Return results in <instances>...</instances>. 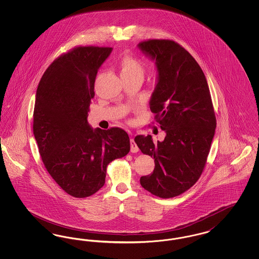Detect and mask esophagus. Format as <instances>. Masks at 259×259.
I'll list each match as a JSON object with an SVG mask.
<instances>
[{"label": "esophagus", "instance_id": "1", "mask_svg": "<svg viewBox=\"0 0 259 259\" xmlns=\"http://www.w3.org/2000/svg\"><path fill=\"white\" fill-rule=\"evenodd\" d=\"M130 146H131V152H138L139 151V148H138V146L136 145L135 141H134V139H131L130 140Z\"/></svg>", "mask_w": 259, "mask_h": 259}]
</instances>
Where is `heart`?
Instances as JSON below:
<instances>
[{
  "label": "heart",
  "instance_id": "obj_1",
  "mask_svg": "<svg viewBox=\"0 0 259 259\" xmlns=\"http://www.w3.org/2000/svg\"><path fill=\"white\" fill-rule=\"evenodd\" d=\"M121 74H140L143 75L145 68L143 64L132 57H125L121 62Z\"/></svg>",
  "mask_w": 259,
  "mask_h": 259
}]
</instances>
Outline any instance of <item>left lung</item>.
<instances>
[{"label":"left lung","instance_id":"1","mask_svg":"<svg viewBox=\"0 0 259 259\" xmlns=\"http://www.w3.org/2000/svg\"><path fill=\"white\" fill-rule=\"evenodd\" d=\"M138 48L155 62L149 107L166 133L157 144L150 135L136 137L141 151L155 163L153 172L140 183L153 195L175 197L194 185L207 161L217 127L209 85L196 60L179 44L148 39Z\"/></svg>","mask_w":259,"mask_h":259}]
</instances>
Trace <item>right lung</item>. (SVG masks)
<instances>
[{
  "instance_id": "add662e5",
  "label": "right lung",
  "mask_w": 259,
  "mask_h": 259,
  "mask_svg": "<svg viewBox=\"0 0 259 259\" xmlns=\"http://www.w3.org/2000/svg\"><path fill=\"white\" fill-rule=\"evenodd\" d=\"M111 48L78 47L47 69L37 87L33 131L48 172L76 198L96 193L107 166L130 151L123 129H93L87 121L94 83Z\"/></svg>"
}]
</instances>
